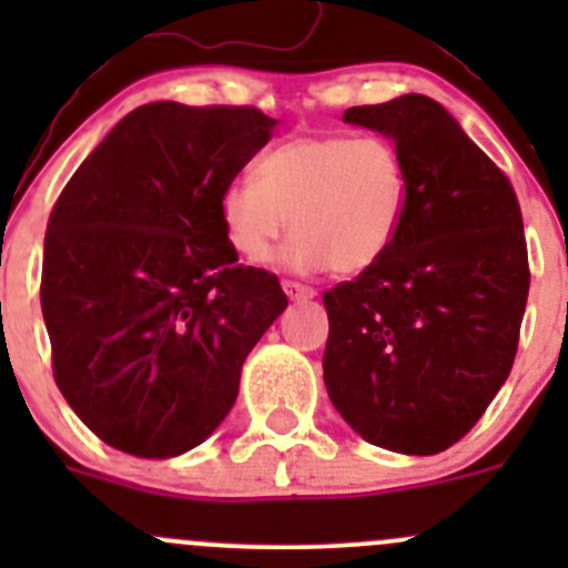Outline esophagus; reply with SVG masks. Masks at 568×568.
I'll return each mask as SVG.
<instances>
[{"label": "esophagus", "mask_w": 568, "mask_h": 568, "mask_svg": "<svg viewBox=\"0 0 568 568\" xmlns=\"http://www.w3.org/2000/svg\"><path fill=\"white\" fill-rule=\"evenodd\" d=\"M283 291L288 294V300H313L316 296V291L311 288V285L305 283H296V280H283Z\"/></svg>", "instance_id": "34e87169"}]
</instances>
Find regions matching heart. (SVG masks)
Wrapping results in <instances>:
<instances>
[{"mask_svg": "<svg viewBox=\"0 0 568 568\" xmlns=\"http://www.w3.org/2000/svg\"><path fill=\"white\" fill-rule=\"evenodd\" d=\"M255 175L220 197L227 242L252 263H266L291 225V266L348 277L376 266L398 236L409 181L385 136H291L263 153Z\"/></svg>", "mask_w": 568, "mask_h": 568, "instance_id": "1", "label": "heart"}]
</instances>
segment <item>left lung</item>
Here are the masks:
<instances>
[{"mask_svg":"<svg viewBox=\"0 0 568 568\" xmlns=\"http://www.w3.org/2000/svg\"><path fill=\"white\" fill-rule=\"evenodd\" d=\"M406 168L390 252L324 291V385L371 445L432 456L459 443L511 374L530 288L508 175L428 95L352 106Z\"/></svg>","mask_w":568,"mask_h":568,"instance_id":"obj_1","label":"left lung"}]
</instances>
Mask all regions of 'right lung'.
<instances>
[{
	"instance_id": "add662e5",
	"label": "right lung",
	"mask_w": 568,
	"mask_h": 568,
	"mask_svg": "<svg viewBox=\"0 0 568 568\" xmlns=\"http://www.w3.org/2000/svg\"><path fill=\"white\" fill-rule=\"evenodd\" d=\"M272 129L255 106H136L51 209V371L84 426L123 454L170 459L203 443L288 305L277 274L239 263L220 216L222 189Z\"/></svg>"
}]
</instances>
